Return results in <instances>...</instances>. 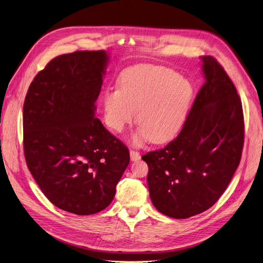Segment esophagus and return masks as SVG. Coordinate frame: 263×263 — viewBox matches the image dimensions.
<instances>
[{
  "label": "esophagus",
  "instance_id": "esophagus-1",
  "mask_svg": "<svg viewBox=\"0 0 263 263\" xmlns=\"http://www.w3.org/2000/svg\"><path fill=\"white\" fill-rule=\"evenodd\" d=\"M130 157H131L132 162H136V161H139L141 159L140 154L137 153V151H134V150H130Z\"/></svg>",
  "mask_w": 263,
  "mask_h": 263
}]
</instances>
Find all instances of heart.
<instances>
[{
    "label": "heart",
    "mask_w": 263,
    "mask_h": 263,
    "mask_svg": "<svg viewBox=\"0 0 263 263\" xmlns=\"http://www.w3.org/2000/svg\"><path fill=\"white\" fill-rule=\"evenodd\" d=\"M192 83L168 68L142 65L122 73L118 88L107 89L102 97L107 127L121 132L139 110L140 129L134 142L162 144L179 134L187 119L194 100Z\"/></svg>",
    "instance_id": "obj_1"
}]
</instances>
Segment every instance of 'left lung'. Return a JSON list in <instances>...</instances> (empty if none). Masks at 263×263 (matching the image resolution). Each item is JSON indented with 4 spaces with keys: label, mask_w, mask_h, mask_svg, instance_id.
I'll return each mask as SVG.
<instances>
[{
    "label": "left lung",
    "mask_w": 263,
    "mask_h": 263,
    "mask_svg": "<svg viewBox=\"0 0 263 263\" xmlns=\"http://www.w3.org/2000/svg\"><path fill=\"white\" fill-rule=\"evenodd\" d=\"M201 63L204 84L181 132L165 148L142 157L148 164L151 201L174 218L211 208L228 186L242 155L244 121L237 89L215 59L202 57Z\"/></svg>",
    "instance_id": "obj_1"
}]
</instances>
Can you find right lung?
Wrapping results in <instances>:
<instances>
[{"label":"right lung","instance_id":"add662e5","mask_svg":"<svg viewBox=\"0 0 263 263\" xmlns=\"http://www.w3.org/2000/svg\"><path fill=\"white\" fill-rule=\"evenodd\" d=\"M109 57L104 50L53 59L33 80L23 105L27 167L45 196L78 215L104 210L130 154L96 117Z\"/></svg>","mask_w":263,"mask_h":263}]
</instances>
